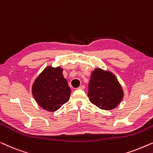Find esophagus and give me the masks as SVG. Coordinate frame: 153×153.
I'll return each mask as SVG.
<instances>
[{
  "label": "esophagus",
  "mask_w": 153,
  "mask_h": 153,
  "mask_svg": "<svg viewBox=\"0 0 153 153\" xmlns=\"http://www.w3.org/2000/svg\"><path fill=\"white\" fill-rule=\"evenodd\" d=\"M85 85H81V86H79V87H78V89H82V90H84V89H85Z\"/></svg>",
  "instance_id": "1"
}]
</instances>
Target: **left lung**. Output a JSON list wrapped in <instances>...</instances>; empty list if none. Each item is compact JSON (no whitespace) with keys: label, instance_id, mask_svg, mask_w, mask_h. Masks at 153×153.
Returning a JSON list of instances; mask_svg holds the SVG:
<instances>
[{"label":"left lung","instance_id":"8db88e82","mask_svg":"<svg viewBox=\"0 0 153 153\" xmlns=\"http://www.w3.org/2000/svg\"><path fill=\"white\" fill-rule=\"evenodd\" d=\"M88 97L99 108H115L123 97V91L117 77L100 68L94 70L89 83Z\"/></svg>","mask_w":153,"mask_h":153}]
</instances>
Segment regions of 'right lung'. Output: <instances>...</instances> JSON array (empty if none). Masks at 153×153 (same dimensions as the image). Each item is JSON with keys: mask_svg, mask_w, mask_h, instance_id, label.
<instances>
[{"mask_svg": "<svg viewBox=\"0 0 153 153\" xmlns=\"http://www.w3.org/2000/svg\"><path fill=\"white\" fill-rule=\"evenodd\" d=\"M62 68L48 66L35 79L33 95L38 104L49 111H55L67 102L71 89L62 74Z\"/></svg>", "mask_w": 153, "mask_h": 153, "instance_id": "1", "label": "right lung"}]
</instances>
